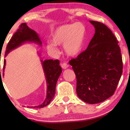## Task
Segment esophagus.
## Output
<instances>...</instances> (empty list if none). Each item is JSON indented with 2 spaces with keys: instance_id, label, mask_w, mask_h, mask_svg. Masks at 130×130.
I'll return each instance as SVG.
<instances>
[{
  "instance_id": "esophagus-1",
  "label": "esophagus",
  "mask_w": 130,
  "mask_h": 130,
  "mask_svg": "<svg viewBox=\"0 0 130 130\" xmlns=\"http://www.w3.org/2000/svg\"><path fill=\"white\" fill-rule=\"evenodd\" d=\"M61 67H62V68H63V69H66L68 68L69 65L67 64V63H64L61 64Z\"/></svg>"
}]
</instances>
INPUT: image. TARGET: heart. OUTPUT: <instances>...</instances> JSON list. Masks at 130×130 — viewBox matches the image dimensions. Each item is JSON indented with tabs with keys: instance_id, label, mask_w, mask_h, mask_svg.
Listing matches in <instances>:
<instances>
[{
	"instance_id": "b5f03b06",
	"label": "heart",
	"mask_w": 130,
	"mask_h": 130,
	"mask_svg": "<svg viewBox=\"0 0 130 130\" xmlns=\"http://www.w3.org/2000/svg\"><path fill=\"white\" fill-rule=\"evenodd\" d=\"M86 28L81 22L66 24L58 27L52 34V41L47 42V48L51 51L57 50V45H63L64 52L69 57L77 56L84 45Z\"/></svg>"
}]
</instances>
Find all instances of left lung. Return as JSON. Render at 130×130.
<instances>
[{
	"label": "left lung",
	"mask_w": 130,
	"mask_h": 130,
	"mask_svg": "<svg viewBox=\"0 0 130 130\" xmlns=\"http://www.w3.org/2000/svg\"><path fill=\"white\" fill-rule=\"evenodd\" d=\"M93 37L85 51L71 60L77 79L76 92L81 100L98 104L113 95L122 73L120 46L112 31L102 23L89 21Z\"/></svg>",
	"instance_id": "left-lung-1"
}]
</instances>
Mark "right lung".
Listing matches in <instances>:
<instances>
[{
    "label": "right lung",
    "mask_w": 130,
    "mask_h": 130,
    "mask_svg": "<svg viewBox=\"0 0 130 130\" xmlns=\"http://www.w3.org/2000/svg\"><path fill=\"white\" fill-rule=\"evenodd\" d=\"M27 42L35 43L41 47L42 46V42L38 34L34 30L28 27L26 23H23L21 25L19 29L17 30V31L8 42L5 57H6L10 51ZM38 54L39 56H40V53H38ZM40 59L45 74L46 82H47V95L45 100L41 104L38 106H30L29 108H41L48 105L50 103L53 98L54 97L57 82L62 72L59 60L49 59L43 61L41 58ZM5 66H6V60H5L4 61L3 72L5 71ZM3 76H4V73H3Z\"/></svg>",
    "instance_id": "1"
}]
</instances>
